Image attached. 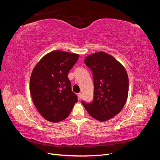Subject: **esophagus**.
<instances>
[{
	"label": "esophagus",
	"mask_w": 160,
	"mask_h": 160,
	"mask_svg": "<svg viewBox=\"0 0 160 160\" xmlns=\"http://www.w3.org/2000/svg\"><path fill=\"white\" fill-rule=\"evenodd\" d=\"M78 98H79V99H81L82 98V93H78Z\"/></svg>",
	"instance_id": "obj_1"
}]
</instances>
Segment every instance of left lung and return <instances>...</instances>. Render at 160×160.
Masks as SVG:
<instances>
[{"label": "left lung", "instance_id": "8db88e82", "mask_svg": "<svg viewBox=\"0 0 160 160\" xmlns=\"http://www.w3.org/2000/svg\"><path fill=\"white\" fill-rule=\"evenodd\" d=\"M85 64L93 72L94 99L93 102H82L92 118L105 122L118 115L126 103L129 79L123 65L103 51L87 56Z\"/></svg>", "mask_w": 160, "mask_h": 160}]
</instances>
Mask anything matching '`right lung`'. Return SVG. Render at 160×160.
Wrapping results in <instances>:
<instances>
[{
    "label": "right lung",
    "mask_w": 160,
    "mask_h": 160,
    "mask_svg": "<svg viewBox=\"0 0 160 160\" xmlns=\"http://www.w3.org/2000/svg\"><path fill=\"white\" fill-rule=\"evenodd\" d=\"M79 57L75 53L52 51L34 67L30 78L31 95L38 113L49 122L66 119L78 101L67 75Z\"/></svg>",
    "instance_id": "add662e5"
}]
</instances>
